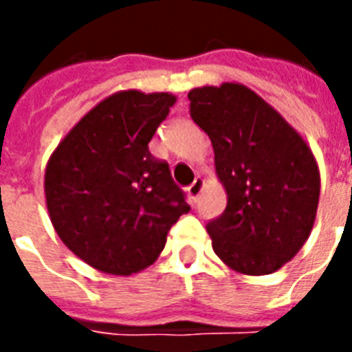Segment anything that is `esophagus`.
Listing matches in <instances>:
<instances>
[{
	"label": "esophagus",
	"instance_id": "obj_1",
	"mask_svg": "<svg viewBox=\"0 0 352 352\" xmlns=\"http://www.w3.org/2000/svg\"><path fill=\"white\" fill-rule=\"evenodd\" d=\"M204 179L201 177H196V181L186 188V194H188V199H190V204H196L199 199V194L204 190Z\"/></svg>",
	"mask_w": 352,
	"mask_h": 352
}]
</instances>
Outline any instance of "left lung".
Listing matches in <instances>:
<instances>
[{
	"instance_id": "1",
	"label": "left lung",
	"mask_w": 352,
	"mask_h": 352,
	"mask_svg": "<svg viewBox=\"0 0 352 352\" xmlns=\"http://www.w3.org/2000/svg\"><path fill=\"white\" fill-rule=\"evenodd\" d=\"M188 100L192 120L211 139L228 199L224 213L207 224L214 254L236 273L277 272L315 224V154L277 109L245 85L192 88Z\"/></svg>"
}]
</instances>
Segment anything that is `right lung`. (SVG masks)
I'll use <instances>...</instances> for the list:
<instances>
[{"instance_id":"1","label":"right lung","mask_w":352,"mask_h":352,"mask_svg":"<svg viewBox=\"0 0 352 352\" xmlns=\"http://www.w3.org/2000/svg\"><path fill=\"white\" fill-rule=\"evenodd\" d=\"M177 96L120 90L88 111L50 154L45 201L58 237L98 272H143L188 213L168 162L148 143Z\"/></svg>"}]
</instances>
